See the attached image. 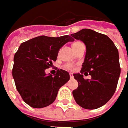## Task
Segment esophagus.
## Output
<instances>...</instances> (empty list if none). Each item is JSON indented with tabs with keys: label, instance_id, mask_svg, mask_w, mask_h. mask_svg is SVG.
<instances>
[{
	"label": "esophagus",
	"instance_id": "obj_1",
	"mask_svg": "<svg viewBox=\"0 0 128 128\" xmlns=\"http://www.w3.org/2000/svg\"><path fill=\"white\" fill-rule=\"evenodd\" d=\"M70 78H73V75L72 73H70Z\"/></svg>",
	"mask_w": 128,
	"mask_h": 128
}]
</instances>
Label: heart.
<instances>
[{"label": "heart", "instance_id": "1", "mask_svg": "<svg viewBox=\"0 0 128 128\" xmlns=\"http://www.w3.org/2000/svg\"><path fill=\"white\" fill-rule=\"evenodd\" d=\"M80 42H75V43L72 45V47L78 45V43H80ZM64 68H65V69H66V70H72V69L74 68V65H73V64H71V63H68V64H66V65L64 66Z\"/></svg>", "mask_w": 128, "mask_h": 128}]
</instances>
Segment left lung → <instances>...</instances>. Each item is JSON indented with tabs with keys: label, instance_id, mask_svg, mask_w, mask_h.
<instances>
[{
	"label": "left lung",
	"instance_id": "obj_1",
	"mask_svg": "<svg viewBox=\"0 0 128 128\" xmlns=\"http://www.w3.org/2000/svg\"><path fill=\"white\" fill-rule=\"evenodd\" d=\"M70 36L86 46L80 73L73 74L78 87L72 96L82 108L97 109L110 100L116 90L120 75L118 48L106 35L90 29H82ZM82 74H89L91 79H84Z\"/></svg>",
	"mask_w": 128,
	"mask_h": 128
}]
</instances>
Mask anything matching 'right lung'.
<instances>
[{
  "label": "right lung",
  "instance_id": "obj_1",
  "mask_svg": "<svg viewBox=\"0 0 128 128\" xmlns=\"http://www.w3.org/2000/svg\"><path fill=\"white\" fill-rule=\"evenodd\" d=\"M74 40L70 36L53 38L41 36L20 44L14 56L12 78L16 89L28 106L42 108L52 104L60 88L70 80L69 73L58 70L46 75L45 70L56 61L60 48Z\"/></svg>",
  "mask_w": 128,
  "mask_h": 128
}]
</instances>
